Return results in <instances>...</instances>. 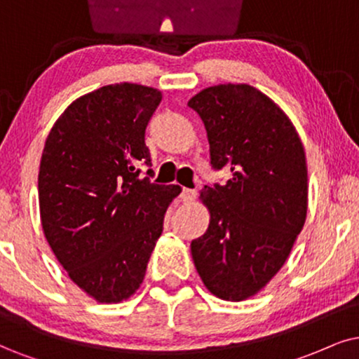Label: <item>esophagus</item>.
<instances>
[{
  "label": "esophagus",
  "mask_w": 359,
  "mask_h": 359,
  "mask_svg": "<svg viewBox=\"0 0 359 359\" xmlns=\"http://www.w3.org/2000/svg\"><path fill=\"white\" fill-rule=\"evenodd\" d=\"M195 197H197V192L194 189H184L182 194H180V198L184 202H194Z\"/></svg>",
  "instance_id": "esophagus-1"
}]
</instances>
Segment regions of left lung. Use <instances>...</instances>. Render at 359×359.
<instances>
[{
	"label": "left lung",
	"instance_id": "8db88e82",
	"mask_svg": "<svg viewBox=\"0 0 359 359\" xmlns=\"http://www.w3.org/2000/svg\"><path fill=\"white\" fill-rule=\"evenodd\" d=\"M189 107L205 126L213 169L232 172L225 185L201 190L210 224L190 243L194 265L217 298L247 300L278 273L305 225V147L278 104L253 86H212Z\"/></svg>",
	"mask_w": 359,
	"mask_h": 359
}]
</instances>
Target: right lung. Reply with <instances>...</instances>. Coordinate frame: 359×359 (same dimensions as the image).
<instances>
[{
  "mask_svg": "<svg viewBox=\"0 0 359 359\" xmlns=\"http://www.w3.org/2000/svg\"><path fill=\"white\" fill-rule=\"evenodd\" d=\"M162 93L109 84L84 94L54 122L41 156L44 237L78 287L99 303L137 292L179 185L140 177L151 165L146 127ZM151 175V170H147Z\"/></svg>",
  "mask_w": 359,
  "mask_h": 359,
  "instance_id": "right-lung-1",
  "label": "right lung"
}]
</instances>
